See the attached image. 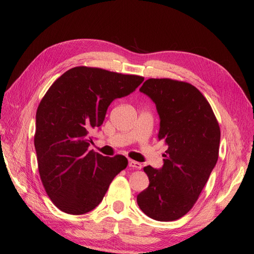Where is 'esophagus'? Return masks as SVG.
I'll use <instances>...</instances> for the list:
<instances>
[{"label": "esophagus", "mask_w": 254, "mask_h": 254, "mask_svg": "<svg viewBox=\"0 0 254 254\" xmlns=\"http://www.w3.org/2000/svg\"><path fill=\"white\" fill-rule=\"evenodd\" d=\"M128 166L132 167V168H135V169H141L142 168V165L137 163V161H134V160H128Z\"/></svg>", "instance_id": "1"}]
</instances>
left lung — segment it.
<instances>
[{
  "instance_id": "1",
  "label": "left lung",
  "mask_w": 254,
  "mask_h": 254,
  "mask_svg": "<svg viewBox=\"0 0 254 254\" xmlns=\"http://www.w3.org/2000/svg\"><path fill=\"white\" fill-rule=\"evenodd\" d=\"M139 90L156 104L157 136L167 150L163 168L144 167L149 186L137 195V204L148 217L172 222L196 203L217 163L219 124L207 99L187 82L148 78Z\"/></svg>"
}]
</instances>
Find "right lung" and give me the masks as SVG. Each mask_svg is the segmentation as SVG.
Listing matches in <instances>:
<instances>
[{
    "label": "right lung",
    "mask_w": 254,
    "mask_h": 254,
    "mask_svg": "<svg viewBox=\"0 0 254 254\" xmlns=\"http://www.w3.org/2000/svg\"><path fill=\"white\" fill-rule=\"evenodd\" d=\"M143 80L138 75L76 66L62 74L41 99L35 132L38 170L48 196L62 212H90L127 168L123 155L106 157L88 150L90 133L104 122L111 102Z\"/></svg>",
    "instance_id": "obj_1"
}]
</instances>
